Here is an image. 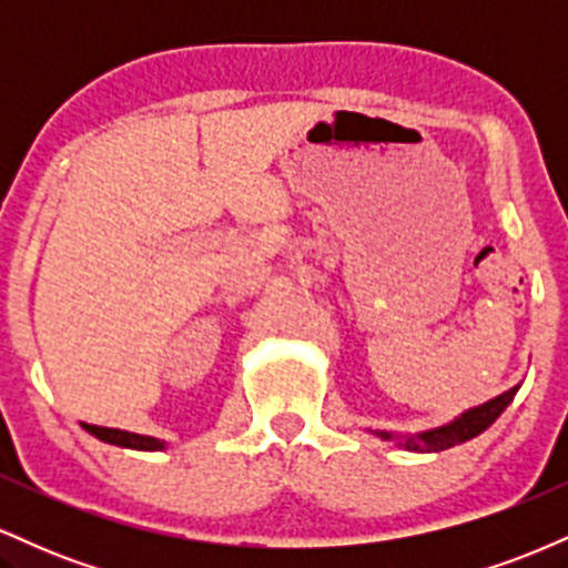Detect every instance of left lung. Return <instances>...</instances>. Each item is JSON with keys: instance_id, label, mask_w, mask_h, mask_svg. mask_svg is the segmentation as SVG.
Masks as SVG:
<instances>
[{"instance_id": "1", "label": "left lung", "mask_w": 568, "mask_h": 568, "mask_svg": "<svg viewBox=\"0 0 568 568\" xmlns=\"http://www.w3.org/2000/svg\"><path fill=\"white\" fill-rule=\"evenodd\" d=\"M515 393H518V387L507 389V393H501L499 397H494V400L484 403V406L467 410V414H462L459 419H454L452 425L429 429V433H422V435H416V438H408L406 448H410V452H419V448H427V452H443V448H452V446H456V443H465V440L475 438V435H480L484 429H488L494 422L499 419L501 410L513 403ZM379 435L382 438L393 440V435L389 433H379Z\"/></svg>"}]
</instances>
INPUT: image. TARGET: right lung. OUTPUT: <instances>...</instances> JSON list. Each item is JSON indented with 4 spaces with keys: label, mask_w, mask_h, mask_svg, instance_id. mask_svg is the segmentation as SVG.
<instances>
[{
    "label": "right lung",
    "mask_w": 568,
    "mask_h": 568,
    "mask_svg": "<svg viewBox=\"0 0 568 568\" xmlns=\"http://www.w3.org/2000/svg\"><path fill=\"white\" fill-rule=\"evenodd\" d=\"M90 435H95L98 440L112 443V446H125V448H139V452H160L165 443L158 438H149V435H135L125 433V429H112V427H98V425H82Z\"/></svg>",
    "instance_id": "add662e5"
}]
</instances>
